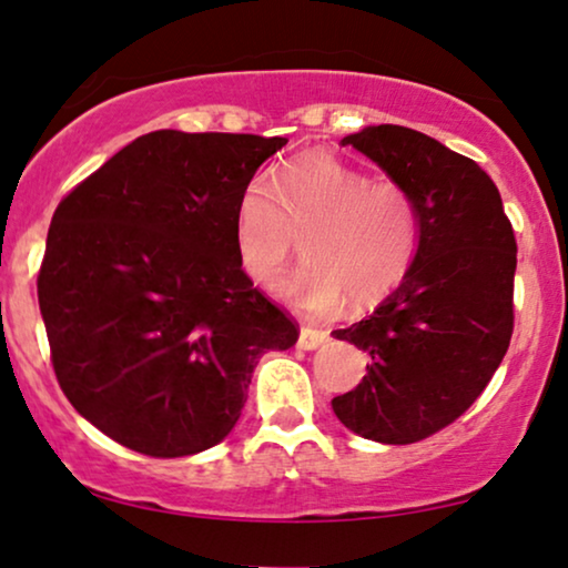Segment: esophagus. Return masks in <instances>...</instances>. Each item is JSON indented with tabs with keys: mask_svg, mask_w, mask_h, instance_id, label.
I'll return each instance as SVG.
<instances>
[{
	"mask_svg": "<svg viewBox=\"0 0 568 568\" xmlns=\"http://www.w3.org/2000/svg\"><path fill=\"white\" fill-rule=\"evenodd\" d=\"M329 341V335L325 329H314V327H301L298 333V348L301 351H317L320 346H325Z\"/></svg>",
	"mask_w": 568,
	"mask_h": 568,
	"instance_id": "obj_1",
	"label": "esophagus"
}]
</instances>
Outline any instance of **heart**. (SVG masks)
<instances>
[{
    "label": "heart",
    "instance_id": "heart-1",
    "mask_svg": "<svg viewBox=\"0 0 568 568\" xmlns=\"http://www.w3.org/2000/svg\"><path fill=\"white\" fill-rule=\"evenodd\" d=\"M306 260L277 296L312 317L351 298L372 306L404 283L419 246V210L406 185L369 181L327 152L293 156L270 185L251 181L235 206L233 239L243 272L272 285L296 248Z\"/></svg>",
    "mask_w": 568,
    "mask_h": 568
}]
</instances>
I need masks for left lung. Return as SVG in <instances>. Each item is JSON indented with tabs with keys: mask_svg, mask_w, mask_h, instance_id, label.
Here are the masks:
<instances>
[{
	"mask_svg": "<svg viewBox=\"0 0 568 568\" xmlns=\"http://www.w3.org/2000/svg\"><path fill=\"white\" fill-rule=\"evenodd\" d=\"M341 143L406 185L419 246L375 314L333 333L372 356L333 412L367 440L416 443L458 419L504 362L514 333L511 222L490 175L425 133L367 125Z\"/></svg>",
	"mask_w": 568,
	"mask_h": 568,
	"instance_id": "1",
	"label": "left lung"
}]
</instances>
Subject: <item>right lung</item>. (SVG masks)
<instances>
[{"instance_id": "1", "label": "right lung", "mask_w": 568, "mask_h": 568, "mask_svg": "<svg viewBox=\"0 0 568 568\" xmlns=\"http://www.w3.org/2000/svg\"><path fill=\"white\" fill-rule=\"evenodd\" d=\"M285 143L154 131L57 206L39 272L54 375L125 448L175 458L222 443L260 358L298 341L233 239L243 189Z\"/></svg>"}]
</instances>
